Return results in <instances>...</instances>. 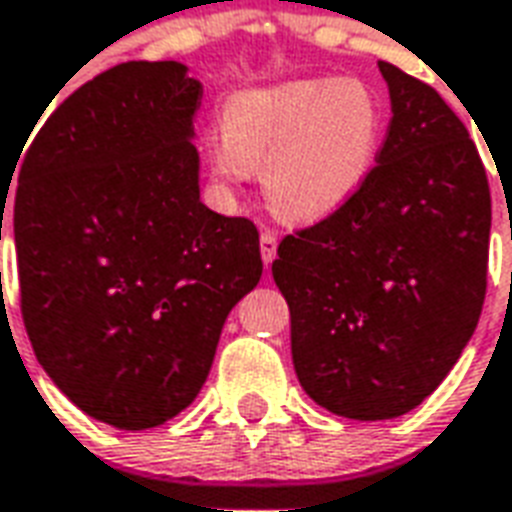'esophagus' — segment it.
<instances>
[{
	"label": "esophagus",
	"instance_id": "obj_1",
	"mask_svg": "<svg viewBox=\"0 0 512 512\" xmlns=\"http://www.w3.org/2000/svg\"><path fill=\"white\" fill-rule=\"evenodd\" d=\"M276 236L271 233V230H266V233H260V255H263V263L266 266H271L274 263V257H276Z\"/></svg>",
	"mask_w": 512,
	"mask_h": 512
}]
</instances>
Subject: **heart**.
I'll list each match as a JSON object with an SVG mask.
<instances>
[{"instance_id":"heart-1","label":"heart","mask_w":512,"mask_h":512,"mask_svg":"<svg viewBox=\"0 0 512 512\" xmlns=\"http://www.w3.org/2000/svg\"><path fill=\"white\" fill-rule=\"evenodd\" d=\"M380 102L363 83L312 78L236 94L211 151L225 181L263 165V184L282 214L320 219L363 187L377 157Z\"/></svg>"}]
</instances>
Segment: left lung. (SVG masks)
<instances>
[{
	"label": "left lung",
	"mask_w": 512,
	"mask_h": 512,
	"mask_svg": "<svg viewBox=\"0 0 512 512\" xmlns=\"http://www.w3.org/2000/svg\"><path fill=\"white\" fill-rule=\"evenodd\" d=\"M391 124L363 187L287 233L276 287L298 382L320 407L388 420L418 407L475 333L491 192L464 121L429 83L380 62Z\"/></svg>",
	"instance_id": "1"
}]
</instances>
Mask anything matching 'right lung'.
<instances>
[{"instance_id":"add662e5","label":"right lung","mask_w":512,"mask_h":512,"mask_svg":"<svg viewBox=\"0 0 512 512\" xmlns=\"http://www.w3.org/2000/svg\"><path fill=\"white\" fill-rule=\"evenodd\" d=\"M200 97L179 62L116 64L45 119L18 173L29 342L59 391L116 429L187 410L263 274L255 222L200 203Z\"/></svg>"}]
</instances>
